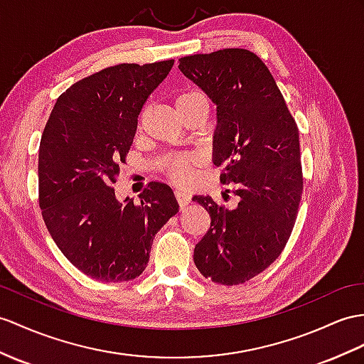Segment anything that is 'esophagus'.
<instances>
[{"instance_id": "esophagus-1", "label": "esophagus", "mask_w": 364, "mask_h": 364, "mask_svg": "<svg viewBox=\"0 0 364 364\" xmlns=\"http://www.w3.org/2000/svg\"><path fill=\"white\" fill-rule=\"evenodd\" d=\"M174 196H176L177 203H179L181 207H185L190 202V193H187L185 190H176Z\"/></svg>"}]
</instances>
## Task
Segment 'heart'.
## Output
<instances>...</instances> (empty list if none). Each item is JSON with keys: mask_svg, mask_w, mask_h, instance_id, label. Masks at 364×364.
Instances as JSON below:
<instances>
[{"mask_svg": "<svg viewBox=\"0 0 364 364\" xmlns=\"http://www.w3.org/2000/svg\"><path fill=\"white\" fill-rule=\"evenodd\" d=\"M176 108L182 117H185L188 112L196 111V109H205L208 112V100L203 92L198 90H188L176 97ZM196 162H198V156L176 154V156L166 157L162 164V168L173 182L183 185L190 181L191 166Z\"/></svg>", "mask_w": 364, "mask_h": 364, "instance_id": "heart-1", "label": "heart"}]
</instances>
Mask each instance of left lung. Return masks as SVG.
I'll list each match as a JSON object with an SVG mask.
<instances>
[{"instance_id": "1", "label": "left lung", "mask_w": 364, "mask_h": 364, "mask_svg": "<svg viewBox=\"0 0 364 364\" xmlns=\"http://www.w3.org/2000/svg\"><path fill=\"white\" fill-rule=\"evenodd\" d=\"M179 69L218 106L213 162L239 198L235 208L193 198L211 218L194 264L218 284H242L278 258L295 225L304 181L296 122L269 68L250 50L182 57Z\"/></svg>"}]
</instances>
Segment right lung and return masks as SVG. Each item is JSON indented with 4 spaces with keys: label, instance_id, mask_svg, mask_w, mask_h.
Wrapping results in <instances>:
<instances>
[{
    "label": "right lung",
    "instance_id": "obj_1",
    "mask_svg": "<svg viewBox=\"0 0 364 364\" xmlns=\"http://www.w3.org/2000/svg\"><path fill=\"white\" fill-rule=\"evenodd\" d=\"M174 60L122 63L61 94L38 153V200L49 233L70 264L103 282L137 278L153 239L179 211L173 190L149 182L140 203L119 202L112 185L127 162L146 99Z\"/></svg>",
    "mask_w": 364,
    "mask_h": 364
}]
</instances>
